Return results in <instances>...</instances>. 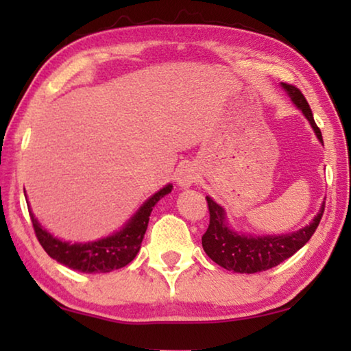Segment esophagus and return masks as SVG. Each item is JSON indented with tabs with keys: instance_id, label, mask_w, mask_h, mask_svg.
<instances>
[{
	"instance_id": "34e87169",
	"label": "esophagus",
	"mask_w": 351,
	"mask_h": 351,
	"mask_svg": "<svg viewBox=\"0 0 351 351\" xmlns=\"http://www.w3.org/2000/svg\"><path fill=\"white\" fill-rule=\"evenodd\" d=\"M178 186L182 189H189L192 184L198 180V173L197 169L193 167L192 164H184L181 165V169L178 170Z\"/></svg>"
}]
</instances>
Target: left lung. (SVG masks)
<instances>
[{"label": "left lung", "instance_id": "left-lung-1", "mask_svg": "<svg viewBox=\"0 0 351 351\" xmlns=\"http://www.w3.org/2000/svg\"><path fill=\"white\" fill-rule=\"evenodd\" d=\"M282 88L287 91L297 108L304 112L319 142L324 144L322 133L314 122L311 108L304 94L300 93L299 88L288 85V83H282ZM206 199L209 206L210 221L206 234L201 239L204 252L224 269L240 272V274H254V272L271 269L289 258L291 255H294L316 232L325 209L324 201L313 221L295 232L257 237L237 232L228 224L223 207L217 204L210 197H206Z\"/></svg>", "mask_w": 351, "mask_h": 351}]
</instances>
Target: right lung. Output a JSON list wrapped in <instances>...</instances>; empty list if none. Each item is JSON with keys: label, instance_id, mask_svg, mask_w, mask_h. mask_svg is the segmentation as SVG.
I'll use <instances>...</instances> for the list:
<instances>
[{"label": "right lung", "instance_id": "obj_1", "mask_svg": "<svg viewBox=\"0 0 351 351\" xmlns=\"http://www.w3.org/2000/svg\"><path fill=\"white\" fill-rule=\"evenodd\" d=\"M171 189H173V186L167 184L161 190H158L123 224L121 230L96 241H63L51 232H47L43 226L38 223V219L35 218L32 210H29V215H31L35 235H37L40 245L43 246L51 258L57 260L58 263L68 266L71 269L85 272V274L111 272L127 266L136 257V254L141 249V243L144 240L148 219H150L154 204L164 198L165 195H169Z\"/></svg>", "mask_w": 351, "mask_h": 351}]
</instances>
